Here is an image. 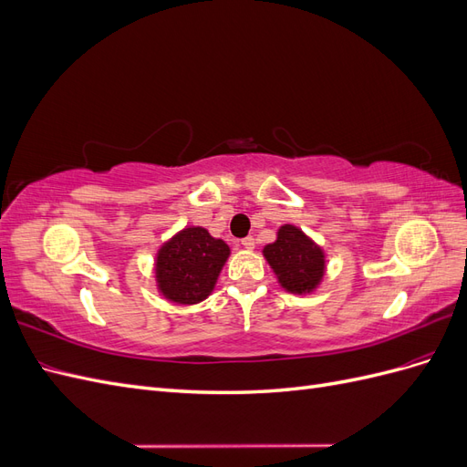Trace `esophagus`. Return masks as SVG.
Masks as SVG:
<instances>
[{
  "mask_svg": "<svg viewBox=\"0 0 467 467\" xmlns=\"http://www.w3.org/2000/svg\"><path fill=\"white\" fill-rule=\"evenodd\" d=\"M242 245H244L245 249H255V239H253L251 235H247V237L242 239Z\"/></svg>",
  "mask_w": 467,
  "mask_h": 467,
  "instance_id": "esophagus-1",
  "label": "esophagus"
}]
</instances>
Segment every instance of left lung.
<instances>
[{"instance_id": "obj_1", "label": "left lung", "mask_w": 467, "mask_h": 467, "mask_svg": "<svg viewBox=\"0 0 467 467\" xmlns=\"http://www.w3.org/2000/svg\"><path fill=\"white\" fill-rule=\"evenodd\" d=\"M263 255L278 276L280 286L292 294L314 292L325 273L323 249L296 225H282L275 244Z\"/></svg>"}]
</instances>
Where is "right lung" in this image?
Here are the masks:
<instances>
[{"mask_svg": "<svg viewBox=\"0 0 467 467\" xmlns=\"http://www.w3.org/2000/svg\"><path fill=\"white\" fill-rule=\"evenodd\" d=\"M230 247L204 228H185L160 249L155 280L167 300L199 304L214 290Z\"/></svg>", "mask_w": 467, "mask_h": 467, "instance_id": "obj_1", "label": "right lung"}]
</instances>
